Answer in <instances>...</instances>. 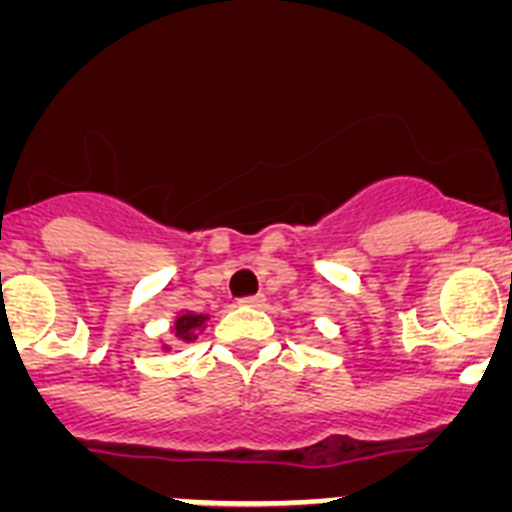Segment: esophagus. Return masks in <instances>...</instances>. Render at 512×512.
<instances>
[{
	"instance_id": "1",
	"label": "esophagus",
	"mask_w": 512,
	"mask_h": 512,
	"mask_svg": "<svg viewBox=\"0 0 512 512\" xmlns=\"http://www.w3.org/2000/svg\"><path fill=\"white\" fill-rule=\"evenodd\" d=\"M264 295H253V297H243L241 300V305H246V307H261L264 305Z\"/></svg>"
}]
</instances>
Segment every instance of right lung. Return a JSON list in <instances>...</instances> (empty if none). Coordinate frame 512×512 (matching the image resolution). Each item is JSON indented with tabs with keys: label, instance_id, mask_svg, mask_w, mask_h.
<instances>
[{
	"label": "right lung",
	"instance_id": "obj_1",
	"mask_svg": "<svg viewBox=\"0 0 512 512\" xmlns=\"http://www.w3.org/2000/svg\"><path fill=\"white\" fill-rule=\"evenodd\" d=\"M207 323V315H200V312H182V315H176L174 320V328H171V333H174L176 341L182 343H192L194 338V330H202ZM166 351H169V346H164Z\"/></svg>",
	"mask_w": 512,
	"mask_h": 512
}]
</instances>
